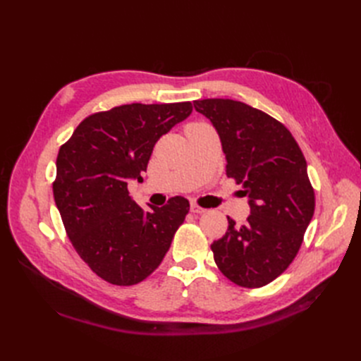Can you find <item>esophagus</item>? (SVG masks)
Returning <instances> with one entry per match:
<instances>
[{"label":"esophagus","instance_id":"obj_1","mask_svg":"<svg viewBox=\"0 0 361 361\" xmlns=\"http://www.w3.org/2000/svg\"><path fill=\"white\" fill-rule=\"evenodd\" d=\"M190 211H191L194 215H202V214L206 212V209H203V207H200L199 204H195V203H191Z\"/></svg>","mask_w":361,"mask_h":361}]
</instances>
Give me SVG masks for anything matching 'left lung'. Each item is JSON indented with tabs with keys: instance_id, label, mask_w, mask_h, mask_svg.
Instances as JSON below:
<instances>
[{
	"instance_id": "1",
	"label": "left lung",
	"mask_w": 361,
	"mask_h": 361,
	"mask_svg": "<svg viewBox=\"0 0 361 361\" xmlns=\"http://www.w3.org/2000/svg\"><path fill=\"white\" fill-rule=\"evenodd\" d=\"M211 120L226 155V174L244 185L250 215L211 245L216 267L243 288L276 280L297 256L314 212L307 162L279 120L232 99L194 101Z\"/></svg>"
}]
</instances>
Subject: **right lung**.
I'll list each match as a JSON object with an SVG mask.
<instances>
[{"mask_svg": "<svg viewBox=\"0 0 361 361\" xmlns=\"http://www.w3.org/2000/svg\"><path fill=\"white\" fill-rule=\"evenodd\" d=\"M191 111V102L114 106L84 118L59 150L52 191L64 228L80 257L111 285L150 276L190 211L180 195L141 209L128 180L141 179L159 137Z\"/></svg>", "mask_w": 361, "mask_h": 361, "instance_id": "1", "label": "right lung"}]
</instances>
